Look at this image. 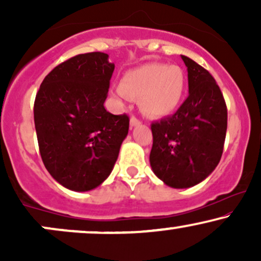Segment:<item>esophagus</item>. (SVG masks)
Masks as SVG:
<instances>
[{
  "instance_id": "esophagus-1",
  "label": "esophagus",
  "mask_w": 261,
  "mask_h": 261,
  "mask_svg": "<svg viewBox=\"0 0 261 261\" xmlns=\"http://www.w3.org/2000/svg\"><path fill=\"white\" fill-rule=\"evenodd\" d=\"M140 124H141V121H140V120H137V119H136V118H134V116H133V118L130 119V126H131V127H134V126H139Z\"/></svg>"
}]
</instances>
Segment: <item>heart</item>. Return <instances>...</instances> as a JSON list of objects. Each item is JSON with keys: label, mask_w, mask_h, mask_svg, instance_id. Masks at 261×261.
<instances>
[{"label": "heart", "mask_w": 261, "mask_h": 261, "mask_svg": "<svg viewBox=\"0 0 261 261\" xmlns=\"http://www.w3.org/2000/svg\"><path fill=\"white\" fill-rule=\"evenodd\" d=\"M184 87L185 76L179 66L151 62L126 71L113 93L120 101L139 98L143 113L164 116L180 103Z\"/></svg>", "instance_id": "obj_1"}]
</instances>
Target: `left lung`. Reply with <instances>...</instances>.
I'll return each instance as SVG.
<instances>
[{
	"mask_svg": "<svg viewBox=\"0 0 261 261\" xmlns=\"http://www.w3.org/2000/svg\"><path fill=\"white\" fill-rule=\"evenodd\" d=\"M189 95L175 114L151 125V168L170 188L205 180L220 163L227 131V107L216 81L194 60L181 55Z\"/></svg>",
	"mask_w": 261,
	"mask_h": 261,
	"instance_id": "1",
	"label": "left lung"
}]
</instances>
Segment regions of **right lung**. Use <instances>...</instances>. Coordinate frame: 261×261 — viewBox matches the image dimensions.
Segmentation results:
<instances>
[{"label":"right lung","mask_w":261,"mask_h":261,"mask_svg":"<svg viewBox=\"0 0 261 261\" xmlns=\"http://www.w3.org/2000/svg\"><path fill=\"white\" fill-rule=\"evenodd\" d=\"M104 53L62 62L45 77L34 101V124L45 168L72 191L95 189L110 175L128 116L104 108L115 65Z\"/></svg>","instance_id":"1"}]
</instances>
